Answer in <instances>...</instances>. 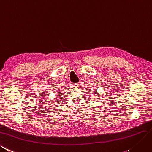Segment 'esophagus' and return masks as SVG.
<instances>
[{
    "instance_id": "34e87169",
    "label": "esophagus",
    "mask_w": 152,
    "mask_h": 152,
    "mask_svg": "<svg viewBox=\"0 0 152 152\" xmlns=\"http://www.w3.org/2000/svg\"><path fill=\"white\" fill-rule=\"evenodd\" d=\"M72 86H73V88H77L79 86V83H73V84H72Z\"/></svg>"
}]
</instances>
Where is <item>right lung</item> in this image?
I'll return each instance as SVG.
<instances>
[{"label": "right lung", "mask_w": 152, "mask_h": 152, "mask_svg": "<svg viewBox=\"0 0 152 152\" xmlns=\"http://www.w3.org/2000/svg\"><path fill=\"white\" fill-rule=\"evenodd\" d=\"M61 92V91H60V90H58V94H59Z\"/></svg>", "instance_id": "add662e5"}]
</instances>
